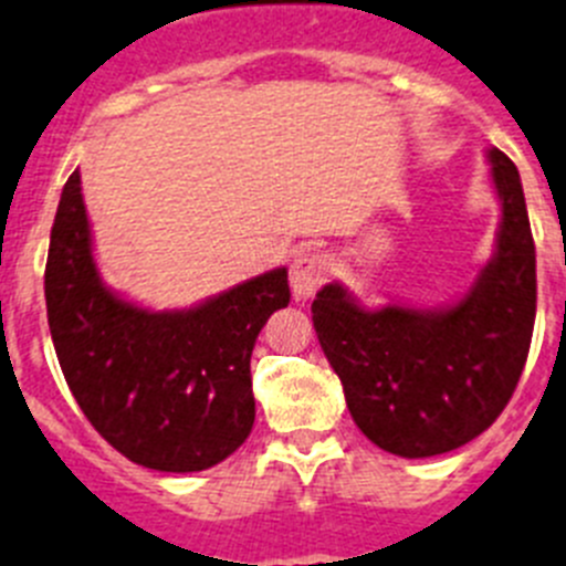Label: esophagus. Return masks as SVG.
<instances>
[{"instance_id": "34e87169", "label": "esophagus", "mask_w": 566, "mask_h": 566, "mask_svg": "<svg viewBox=\"0 0 566 566\" xmlns=\"http://www.w3.org/2000/svg\"><path fill=\"white\" fill-rule=\"evenodd\" d=\"M332 272V260L323 252H303L292 263V294L294 300H306L326 283Z\"/></svg>"}]
</instances>
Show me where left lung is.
<instances>
[{
	"instance_id": "8db88e82",
	"label": "left lung",
	"mask_w": 566,
	"mask_h": 566,
	"mask_svg": "<svg viewBox=\"0 0 566 566\" xmlns=\"http://www.w3.org/2000/svg\"><path fill=\"white\" fill-rule=\"evenodd\" d=\"M502 203L493 258L448 306L365 308L328 283L314 332L359 431L405 459L457 451L496 422L516 391L536 323V247L516 164L488 149Z\"/></svg>"
}]
</instances>
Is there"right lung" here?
<instances>
[{"label": "right lung", "mask_w": 566, "mask_h": 566, "mask_svg": "<svg viewBox=\"0 0 566 566\" xmlns=\"http://www.w3.org/2000/svg\"><path fill=\"white\" fill-rule=\"evenodd\" d=\"M289 297L280 266L192 308L129 303L96 266L78 169L64 184L44 269L50 337L84 417L129 462L195 473L247 442L254 339Z\"/></svg>", "instance_id": "obj_1"}]
</instances>
